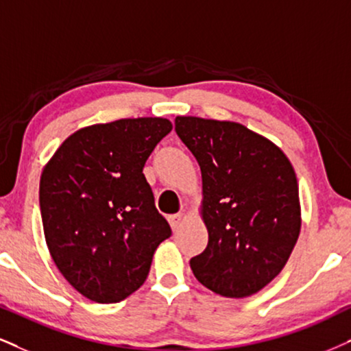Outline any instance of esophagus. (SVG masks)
<instances>
[{"label":"esophagus","mask_w":351,"mask_h":351,"mask_svg":"<svg viewBox=\"0 0 351 351\" xmlns=\"http://www.w3.org/2000/svg\"><path fill=\"white\" fill-rule=\"evenodd\" d=\"M182 219H184V213H176V215L169 216V223H171V228L174 229V231H177L180 224H182Z\"/></svg>","instance_id":"1"}]
</instances>
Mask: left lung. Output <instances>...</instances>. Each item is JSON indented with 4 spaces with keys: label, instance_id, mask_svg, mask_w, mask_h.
Masks as SVG:
<instances>
[{
    "label": "left lung",
    "instance_id": "8db88e82",
    "mask_svg": "<svg viewBox=\"0 0 351 351\" xmlns=\"http://www.w3.org/2000/svg\"><path fill=\"white\" fill-rule=\"evenodd\" d=\"M176 133L200 164L208 244L190 258L216 295L244 298L288 262L301 229L295 169L283 151L241 123L177 117Z\"/></svg>",
    "mask_w": 351,
    "mask_h": 351
}]
</instances>
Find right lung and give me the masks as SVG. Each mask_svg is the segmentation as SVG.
Here are the masks:
<instances>
[{"mask_svg":"<svg viewBox=\"0 0 351 351\" xmlns=\"http://www.w3.org/2000/svg\"><path fill=\"white\" fill-rule=\"evenodd\" d=\"M172 130L166 119H122L73 133L43 169L38 189L47 245L73 288L119 302L149 274L171 237L143 167Z\"/></svg>","mask_w":351,"mask_h":351,"instance_id":"right-lung-1","label":"right lung"}]
</instances>
